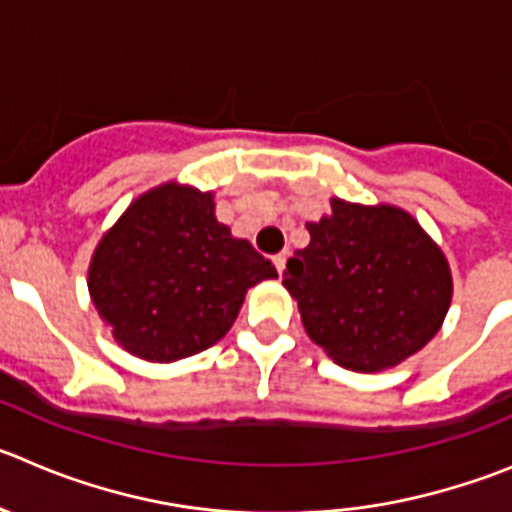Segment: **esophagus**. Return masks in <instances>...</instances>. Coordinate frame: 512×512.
Listing matches in <instances>:
<instances>
[{
	"label": "esophagus",
	"instance_id": "obj_1",
	"mask_svg": "<svg viewBox=\"0 0 512 512\" xmlns=\"http://www.w3.org/2000/svg\"><path fill=\"white\" fill-rule=\"evenodd\" d=\"M287 253H279V256H274V266H276V271H279V274H284V269H287Z\"/></svg>",
	"mask_w": 512,
	"mask_h": 512
}]
</instances>
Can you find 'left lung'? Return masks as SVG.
<instances>
[{
	"instance_id": "8db88e82",
	"label": "left lung",
	"mask_w": 512,
	"mask_h": 512,
	"mask_svg": "<svg viewBox=\"0 0 512 512\" xmlns=\"http://www.w3.org/2000/svg\"><path fill=\"white\" fill-rule=\"evenodd\" d=\"M307 223L309 246L294 253L284 287L302 325L337 365L375 373L419 353L452 302L442 248L406 210L330 200Z\"/></svg>"
}]
</instances>
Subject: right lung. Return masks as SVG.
Instances as JSON below:
<instances>
[{
  "instance_id": "obj_1",
  "label": "right lung",
  "mask_w": 512,
  "mask_h": 512,
  "mask_svg": "<svg viewBox=\"0 0 512 512\" xmlns=\"http://www.w3.org/2000/svg\"><path fill=\"white\" fill-rule=\"evenodd\" d=\"M264 279L276 269L218 223L213 192L164 182L98 241L88 292L126 353L172 363L215 345Z\"/></svg>"
}]
</instances>
